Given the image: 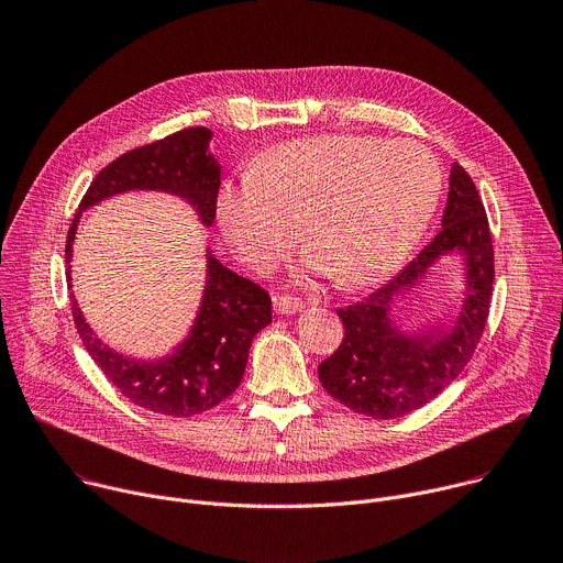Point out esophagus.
I'll return each mask as SVG.
<instances>
[{
	"mask_svg": "<svg viewBox=\"0 0 563 563\" xmlns=\"http://www.w3.org/2000/svg\"><path fill=\"white\" fill-rule=\"evenodd\" d=\"M302 300H298V298H291V296H276L274 298V309H276V313H298V311H302Z\"/></svg>",
	"mask_w": 563,
	"mask_h": 563,
	"instance_id": "esophagus-1",
	"label": "esophagus"
}]
</instances>
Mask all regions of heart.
I'll use <instances>...</instances> for the list:
<instances>
[{"mask_svg": "<svg viewBox=\"0 0 563 563\" xmlns=\"http://www.w3.org/2000/svg\"><path fill=\"white\" fill-rule=\"evenodd\" d=\"M441 185L437 157L419 142L316 135L274 146L238 183H224L216 218L233 254L256 272L289 252L298 222L309 269L361 289L406 263Z\"/></svg>", "mask_w": 563, "mask_h": 563, "instance_id": "b5f03b06", "label": "heart"}]
</instances>
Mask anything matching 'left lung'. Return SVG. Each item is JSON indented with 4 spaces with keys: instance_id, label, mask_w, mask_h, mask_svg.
<instances>
[{
    "instance_id": "left-lung-1",
    "label": "left lung",
    "mask_w": 563,
    "mask_h": 563,
    "mask_svg": "<svg viewBox=\"0 0 563 563\" xmlns=\"http://www.w3.org/2000/svg\"><path fill=\"white\" fill-rule=\"evenodd\" d=\"M456 255L464 267V300L445 327L410 333L393 307L418 288L429 269ZM495 280V252L484 202L461 165L450 169L448 205L432 243L365 300L336 309L345 339L318 365L330 396L372 419L406 417L437 398L467 365L486 330Z\"/></svg>"
}]
</instances>
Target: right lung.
<instances>
[{
	"label": "right lung",
	"mask_w": 563,
	"mask_h": 563,
	"mask_svg": "<svg viewBox=\"0 0 563 563\" xmlns=\"http://www.w3.org/2000/svg\"><path fill=\"white\" fill-rule=\"evenodd\" d=\"M211 131L194 126L133 148L104 167L85 194L66 238V267L77 222L89 207L126 191L172 194L213 224L220 165L209 153ZM68 287H73L68 283ZM70 309L87 352L131 404L165 417H194L216 408L243 380L256 334L272 323V298L256 283L227 269L207 247V280L194 325L172 354L153 361L124 356L100 341L70 294Z\"/></svg>",
	"instance_id": "right-lung-1"
}]
</instances>
